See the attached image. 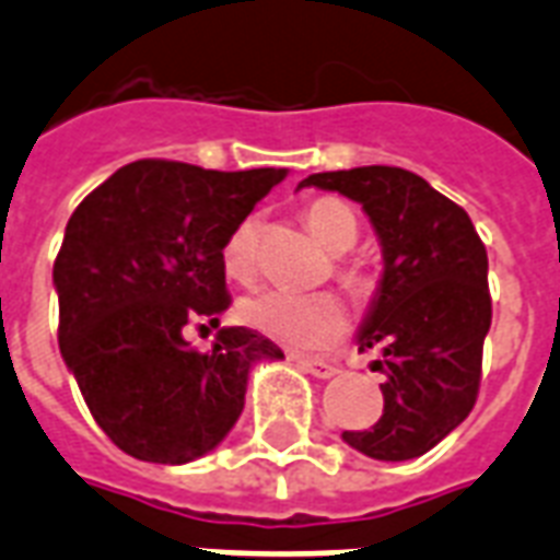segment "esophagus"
I'll return each instance as SVG.
<instances>
[{"mask_svg":"<svg viewBox=\"0 0 560 560\" xmlns=\"http://www.w3.org/2000/svg\"><path fill=\"white\" fill-rule=\"evenodd\" d=\"M305 373L317 375V378H331L337 373V366L331 361H323V358H293Z\"/></svg>","mask_w":560,"mask_h":560,"instance_id":"esophagus-1","label":"esophagus"}]
</instances>
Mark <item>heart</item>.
Masks as SVG:
<instances>
[{"label": "heart", "instance_id": "obj_1", "mask_svg": "<svg viewBox=\"0 0 560 560\" xmlns=\"http://www.w3.org/2000/svg\"><path fill=\"white\" fill-rule=\"evenodd\" d=\"M305 229L314 234V241L331 255H343L358 243L361 220L355 208L337 196H319L302 208ZM225 279L234 284H249L258 270V220H241L232 234L225 237L223 252ZM335 279L347 290L349 299L358 305L373 302L378 293V272L364 258H337ZM237 317L255 331L279 340L290 349H328L335 347L343 328H347V311L335 293H317V296H290L279 290L255 293L237 305Z\"/></svg>", "mask_w": 560, "mask_h": 560}]
</instances>
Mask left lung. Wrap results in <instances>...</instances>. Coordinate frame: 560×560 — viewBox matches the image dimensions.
<instances>
[{
	"label": "left lung",
	"mask_w": 560,
	"mask_h": 560,
	"mask_svg": "<svg viewBox=\"0 0 560 560\" xmlns=\"http://www.w3.org/2000/svg\"><path fill=\"white\" fill-rule=\"evenodd\" d=\"M308 185L364 205L384 252L382 288L358 335L361 352H382L384 411L343 441L378 460L420 458L479 396L493 317L488 249L460 205L402 166L314 173Z\"/></svg>",
	"instance_id": "1"
}]
</instances>
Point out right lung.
<instances>
[{"mask_svg": "<svg viewBox=\"0 0 560 560\" xmlns=\"http://www.w3.org/2000/svg\"><path fill=\"white\" fill-rule=\"evenodd\" d=\"M284 176L143 158L72 211L52 270L58 343L93 420L131 458L211 452L241 417L252 364L284 358L243 326L220 328L208 352L185 340L187 326H220L225 237Z\"/></svg>", "mask_w": 560, "mask_h": 560, "instance_id": "obj_1", "label": "right lung"}]
</instances>
